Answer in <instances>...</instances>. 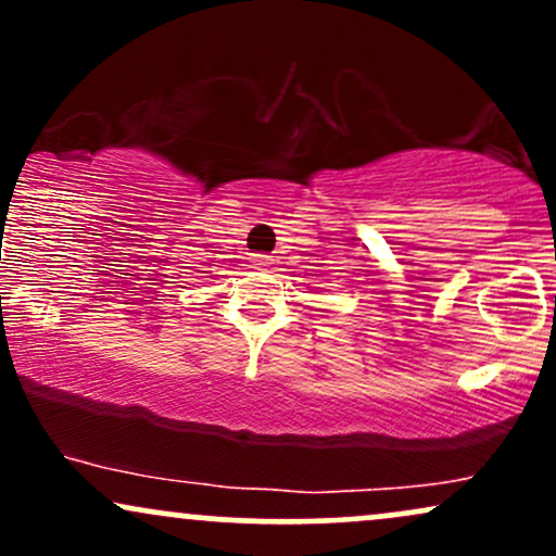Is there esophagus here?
Wrapping results in <instances>:
<instances>
[{"mask_svg":"<svg viewBox=\"0 0 556 556\" xmlns=\"http://www.w3.org/2000/svg\"><path fill=\"white\" fill-rule=\"evenodd\" d=\"M269 264H274L271 256H261V253L258 256H253V266H256V269H266Z\"/></svg>","mask_w":556,"mask_h":556,"instance_id":"esophagus-1","label":"esophagus"}]
</instances>
